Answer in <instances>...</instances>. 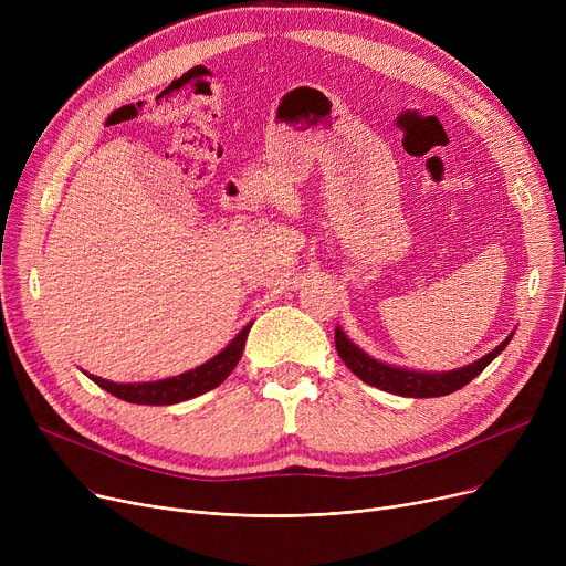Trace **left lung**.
<instances>
[{"label": "left lung", "instance_id": "1", "mask_svg": "<svg viewBox=\"0 0 566 566\" xmlns=\"http://www.w3.org/2000/svg\"><path fill=\"white\" fill-rule=\"evenodd\" d=\"M512 335L504 339L500 346H495L491 353H486L484 358H480L478 363L465 365L461 369H452V371H438V374H429V371H412V369H403V367H392L374 360L371 355H367L363 348L355 346L344 331L335 328V346L339 358L344 360V365L358 376L360 380L374 385L378 390L392 392L399 397H412V399H427V397H444L452 395L457 390H461L463 385H468L472 378H478L491 363L493 358L504 350V346L510 344Z\"/></svg>", "mask_w": 566, "mask_h": 566}]
</instances>
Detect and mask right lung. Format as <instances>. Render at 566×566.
Segmentation results:
<instances>
[{"mask_svg":"<svg viewBox=\"0 0 566 566\" xmlns=\"http://www.w3.org/2000/svg\"><path fill=\"white\" fill-rule=\"evenodd\" d=\"M252 328V323H248L245 328L238 333L227 348H222L216 358L208 363L199 365L197 369H190L186 374H178L171 378L154 380V382H112L101 376L88 374L96 385H101L103 390L114 395L116 399H124L128 403H144V406H171L178 401H188L192 397H199L208 390L218 388V385L233 371L238 365L245 348L248 333Z\"/></svg>","mask_w":566,"mask_h":566,"instance_id":"right-lung-1","label":"right lung"}]
</instances>
